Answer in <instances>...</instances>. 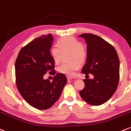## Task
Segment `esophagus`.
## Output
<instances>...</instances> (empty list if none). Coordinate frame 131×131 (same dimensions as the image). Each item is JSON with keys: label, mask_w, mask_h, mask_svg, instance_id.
Here are the masks:
<instances>
[{"label": "esophagus", "mask_w": 131, "mask_h": 131, "mask_svg": "<svg viewBox=\"0 0 131 131\" xmlns=\"http://www.w3.org/2000/svg\"><path fill=\"white\" fill-rule=\"evenodd\" d=\"M67 80H74V78H72V77H67Z\"/></svg>", "instance_id": "1"}]
</instances>
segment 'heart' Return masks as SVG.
<instances>
[{
	"label": "heart",
	"mask_w": 131,
	"mask_h": 131,
	"mask_svg": "<svg viewBox=\"0 0 131 131\" xmlns=\"http://www.w3.org/2000/svg\"><path fill=\"white\" fill-rule=\"evenodd\" d=\"M64 50L72 51V61L77 60L80 63H84L86 61L87 52L83 48L82 43L76 38L67 37L61 38L58 42L57 46H54L52 48L51 54L55 62H59L61 50ZM80 67V64L77 62L64 63L59 67V71L63 74L72 76Z\"/></svg>",
	"instance_id": "1"
}]
</instances>
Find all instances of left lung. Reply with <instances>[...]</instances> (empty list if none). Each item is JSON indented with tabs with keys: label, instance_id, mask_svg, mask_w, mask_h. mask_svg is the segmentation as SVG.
Listing matches in <instances>:
<instances>
[{
	"label": "left lung",
	"instance_id": "left-lung-1",
	"mask_svg": "<svg viewBox=\"0 0 131 131\" xmlns=\"http://www.w3.org/2000/svg\"><path fill=\"white\" fill-rule=\"evenodd\" d=\"M87 44V59L81 72L93 74L85 79L81 97L92 105H101L108 101L117 89L119 78V60L115 48L93 34H82Z\"/></svg>",
	"mask_w": 131,
	"mask_h": 131
}]
</instances>
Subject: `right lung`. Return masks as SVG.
<instances>
[{"mask_svg": "<svg viewBox=\"0 0 131 131\" xmlns=\"http://www.w3.org/2000/svg\"><path fill=\"white\" fill-rule=\"evenodd\" d=\"M53 37L42 35L20 50L15 62L16 84L18 91L30 105L39 110L50 108L59 99L67 78L57 73L53 81L44 80L43 75H54V61L50 53Z\"/></svg>", "mask_w": 131, "mask_h": 131, "instance_id": "right-lung-1", "label": "right lung"}]
</instances>
